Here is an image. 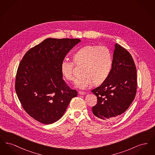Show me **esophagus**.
<instances>
[{"label": "esophagus", "instance_id": "esophagus-1", "mask_svg": "<svg viewBox=\"0 0 155 155\" xmlns=\"http://www.w3.org/2000/svg\"><path fill=\"white\" fill-rule=\"evenodd\" d=\"M78 94L81 95H84L86 94L85 92H83V91H78Z\"/></svg>", "mask_w": 155, "mask_h": 155}]
</instances>
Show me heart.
I'll use <instances>...</instances> for the list:
<instances>
[{
	"label": "heart",
	"instance_id": "b5f03b06",
	"mask_svg": "<svg viewBox=\"0 0 155 155\" xmlns=\"http://www.w3.org/2000/svg\"><path fill=\"white\" fill-rule=\"evenodd\" d=\"M74 60L77 64H84L82 69L83 74L77 79L75 85L85 89L94 83L100 84L107 78L113 66V56L107 46L88 45L74 53ZM74 67V62L67 58L61 63V73L68 81L75 80Z\"/></svg>",
	"mask_w": 155,
	"mask_h": 155
}]
</instances>
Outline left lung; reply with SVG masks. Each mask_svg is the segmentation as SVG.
<instances>
[{
	"label": "left lung",
	"instance_id": "obj_1",
	"mask_svg": "<svg viewBox=\"0 0 155 155\" xmlns=\"http://www.w3.org/2000/svg\"><path fill=\"white\" fill-rule=\"evenodd\" d=\"M137 69L132 56L125 48L115 45L110 75L91 92L97 96L94 114L102 121L120 117L133 102L137 93Z\"/></svg>",
	"mask_w": 155,
	"mask_h": 155
}]
</instances>
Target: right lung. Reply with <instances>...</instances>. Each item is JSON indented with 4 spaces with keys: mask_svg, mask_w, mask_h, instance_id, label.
<instances>
[{
    "mask_svg": "<svg viewBox=\"0 0 155 155\" xmlns=\"http://www.w3.org/2000/svg\"><path fill=\"white\" fill-rule=\"evenodd\" d=\"M79 39L48 38L25 54L17 69L15 89L23 109L45 124L61 118L77 91L63 79L60 65Z\"/></svg>",
    "mask_w": 155,
    "mask_h": 155,
    "instance_id": "1",
    "label": "right lung"
}]
</instances>
